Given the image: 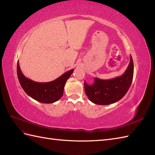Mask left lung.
<instances>
[{"label":"left lung","instance_id":"8db88e82","mask_svg":"<svg viewBox=\"0 0 155 155\" xmlns=\"http://www.w3.org/2000/svg\"><path fill=\"white\" fill-rule=\"evenodd\" d=\"M133 74L134 64L130 55L129 66L121 76L110 79L95 78L92 85H88L85 81V92L94 104L102 105L113 104L121 100L127 92L132 83Z\"/></svg>","mask_w":155,"mask_h":155}]
</instances>
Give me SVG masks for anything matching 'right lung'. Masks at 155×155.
I'll return each instance as SVG.
<instances>
[{"label":"right lung","mask_w":155,"mask_h":155,"mask_svg":"<svg viewBox=\"0 0 155 155\" xmlns=\"http://www.w3.org/2000/svg\"><path fill=\"white\" fill-rule=\"evenodd\" d=\"M17 76L24 91L35 100L44 104H51L58 101L63 96L64 87L67 79L71 76L74 69L64 73L55 80L41 83L32 81L25 76L17 62Z\"/></svg>","instance_id":"right-lung-1"}]
</instances>
